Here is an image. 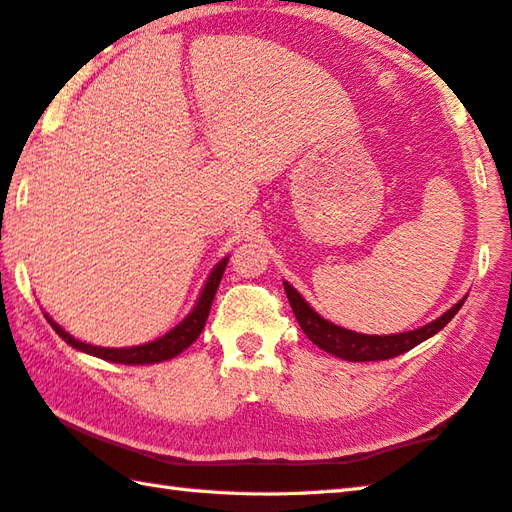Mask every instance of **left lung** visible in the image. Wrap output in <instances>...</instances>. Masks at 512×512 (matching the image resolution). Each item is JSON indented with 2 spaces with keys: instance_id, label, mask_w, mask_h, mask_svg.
I'll use <instances>...</instances> for the list:
<instances>
[{
  "instance_id": "8db88e82",
  "label": "left lung",
  "mask_w": 512,
  "mask_h": 512,
  "mask_svg": "<svg viewBox=\"0 0 512 512\" xmlns=\"http://www.w3.org/2000/svg\"><path fill=\"white\" fill-rule=\"evenodd\" d=\"M283 288H285V294H288L294 317H297L301 330L308 335L310 342L317 344L321 351L333 353L348 362L391 360V357H398L402 353L411 351V348L418 346L420 342H425V339L436 335L438 330L450 324L452 317L461 310L465 301L461 299L456 306L447 310L445 315L432 321V324H427L418 330H409V333L362 335V333H353V330L339 328L335 324H330V321H326L324 317H319L317 312L308 306L306 299H303L288 281H283Z\"/></svg>"
}]
</instances>
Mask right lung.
<instances>
[{"label":"right lung","mask_w":512,"mask_h":512,"mask_svg":"<svg viewBox=\"0 0 512 512\" xmlns=\"http://www.w3.org/2000/svg\"><path fill=\"white\" fill-rule=\"evenodd\" d=\"M227 261H229V258H222V261L213 267V272H211L209 279H206L200 299H197L195 308L191 310V315H188L182 321V324L170 330V333L155 339V342H148V344H141V346H130V348L92 346V344L78 342V339H74L69 333H65V330H62L49 315H44V317H47L51 328L56 330V333L62 339H65L69 346H74V348H78V351H83L87 355L101 357V360L114 362V364H155V362L173 360L175 355L182 353L184 348L191 346L195 339L200 337L202 328L206 324V317H209V310H211V303H213V297H215V290H218L220 279H222V274H224V267H227Z\"/></svg>","instance_id":"right-lung-1"}]
</instances>
